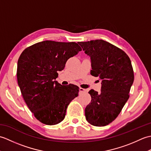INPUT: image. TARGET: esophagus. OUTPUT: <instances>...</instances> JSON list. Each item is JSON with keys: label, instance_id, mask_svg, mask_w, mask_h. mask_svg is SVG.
<instances>
[{"label": "esophagus", "instance_id": "obj_1", "mask_svg": "<svg viewBox=\"0 0 151 151\" xmlns=\"http://www.w3.org/2000/svg\"><path fill=\"white\" fill-rule=\"evenodd\" d=\"M85 92H86V90L85 89H83L82 88H80V89H79V93H85Z\"/></svg>", "mask_w": 151, "mask_h": 151}]
</instances>
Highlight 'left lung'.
I'll return each mask as SVG.
<instances>
[{
  "label": "left lung",
  "mask_w": 151,
  "mask_h": 151,
  "mask_svg": "<svg viewBox=\"0 0 151 151\" xmlns=\"http://www.w3.org/2000/svg\"><path fill=\"white\" fill-rule=\"evenodd\" d=\"M91 62V75L101 81V92L89 91L91 101L85 108L86 120L96 127L111 123L129 98L134 76L131 61L119 48L102 40L78 42Z\"/></svg>",
  "instance_id": "obj_1"
}]
</instances>
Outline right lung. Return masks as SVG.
<instances>
[{
  "mask_svg": "<svg viewBox=\"0 0 151 151\" xmlns=\"http://www.w3.org/2000/svg\"><path fill=\"white\" fill-rule=\"evenodd\" d=\"M81 50L75 42L47 40L27 48L19 57L18 85L28 108L42 123H60L70 101L78 96V86H62L56 78L67 60Z\"/></svg>",
  "mask_w": 151,
  "mask_h": 151,
  "instance_id": "1",
  "label": "right lung"
}]
</instances>
